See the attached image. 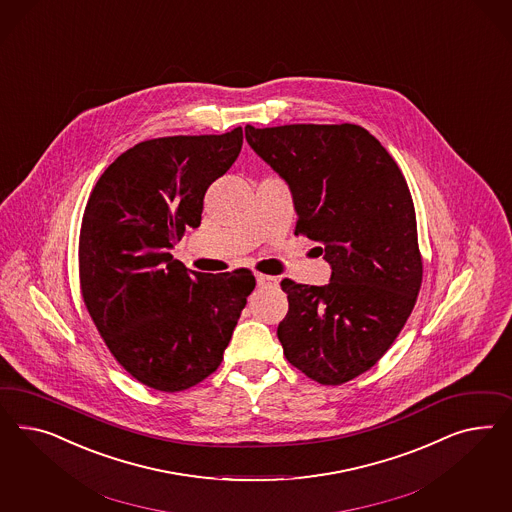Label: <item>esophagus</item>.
<instances>
[{"instance_id": "obj_1", "label": "esophagus", "mask_w": 512, "mask_h": 512, "mask_svg": "<svg viewBox=\"0 0 512 512\" xmlns=\"http://www.w3.org/2000/svg\"><path fill=\"white\" fill-rule=\"evenodd\" d=\"M257 285L259 287H276L278 279L274 276H264V274H257Z\"/></svg>"}]
</instances>
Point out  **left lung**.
Here are the masks:
<instances>
[{"label": "left lung", "mask_w": 512, "mask_h": 512, "mask_svg": "<svg viewBox=\"0 0 512 512\" xmlns=\"http://www.w3.org/2000/svg\"><path fill=\"white\" fill-rule=\"evenodd\" d=\"M249 146L289 184L295 234L332 266L317 285L281 281L285 358L321 385L368 372L415 308L422 255L411 191L381 142L355 124L246 125Z\"/></svg>", "instance_id": "obj_1"}]
</instances>
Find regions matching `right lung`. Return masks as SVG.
<instances>
[{
	"instance_id": "obj_1",
	"label": "right lung",
	"mask_w": 512,
	"mask_h": 512,
	"mask_svg": "<svg viewBox=\"0 0 512 512\" xmlns=\"http://www.w3.org/2000/svg\"><path fill=\"white\" fill-rule=\"evenodd\" d=\"M242 127L144 140L101 174L78 238L80 293L131 377L180 392L216 372L255 289L248 268L187 272L169 249L201 225L204 193L233 167Z\"/></svg>"
}]
</instances>
